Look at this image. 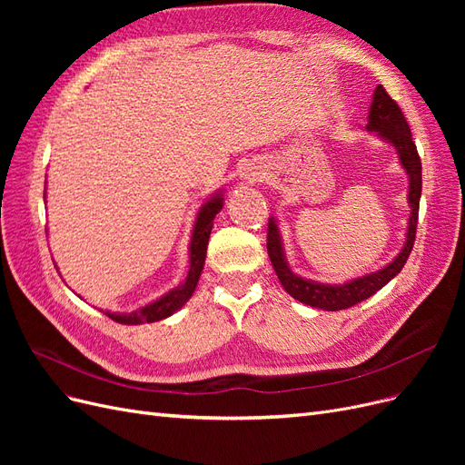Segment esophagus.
<instances>
[{"mask_svg": "<svg viewBox=\"0 0 465 465\" xmlns=\"http://www.w3.org/2000/svg\"><path fill=\"white\" fill-rule=\"evenodd\" d=\"M241 178L246 182V184H258V182H263L267 178V171L260 163H250L248 166H244Z\"/></svg>", "mask_w": 465, "mask_h": 465, "instance_id": "obj_1", "label": "esophagus"}]
</instances>
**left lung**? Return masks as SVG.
Segmentation results:
<instances>
[{"instance_id":"1","label":"left lung","mask_w":465,"mask_h":465,"mask_svg":"<svg viewBox=\"0 0 465 465\" xmlns=\"http://www.w3.org/2000/svg\"><path fill=\"white\" fill-rule=\"evenodd\" d=\"M367 130L374 132L378 139H382V142L391 145L393 151L398 153L400 164L407 174V182H410L407 203H410L411 211L410 219H407L405 241L396 258L384 267H380V270L349 279L345 283H320V281L301 277L299 273H294L291 270L277 219L270 217V224H267V254H270L272 265L281 281V285H283V289L292 299H297L299 302L312 308H322V311L328 312L345 311V308L367 301L376 291L388 285L390 281L401 272V267L405 265L407 258H410L415 242L420 186H423V180H420V159L411 139L410 124H407L400 106L396 104V101H391V96L386 93L382 85H378L374 89Z\"/></svg>"}]
</instances>
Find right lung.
Returning <instances> with one entry per match:
<instances>
[{
	"label": "right lung",
	"instance_id": "right-lung-1",
	"mask_svg": "<svg viewBox=\"0 0 465 465\" xmlns=\"http://www.w3.org/2000/svg\"><path fill=\"white\" fill-rule=\"evenodd\" d=\"M224 198L223 192H215L207 202L202 203L198 215H195V223L190 236V270L186 279L174 289L164 292L163 297L153 301L142 308H137L134 312H110L104 314L118 323H128V326H137V323H149V322H159L168 316L178 312L182 306H184L198 287V281L202 277L203 265H205V254H207V244H209V234L213 229V219L223 209Z\"/></svg>",
	"mask_w": 465,
	"mask_h": 465
}]
</instances>
